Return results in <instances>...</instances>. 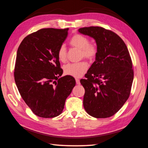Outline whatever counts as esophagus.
I'll list each match as a JSON object with an SVG mask.
<instances>
[{
    "mask_svg": "<svg viewBox=\"0 0 148 148\" xmlns=\"http://www.w3.org/2000/svg\"><path fill=\"white\" fill-rule=\"evenodd\" d=\"M76 84L77 85H79L80 84V82H79V79L76 78Z\"/></svg>",
    "mask_w": 148,
    "mask_h": 148,
    "instance_id": "34e87169",
    "label": "esophagus"
}]
</instances>
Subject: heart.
I'll list each match as a JSON object with an SVG mask.
<instances>
[{
	"label": "heart",
	"instance_id": "b5f03b06",
	"mask_svg": "<svg viewBox=\"0 0 148 148\" xmlns=\"http://www.w3.org/2000/svg\"><path fill=\"white\" fill-rule=\"evenodd\" d=\"M72 48L80 50L79 58H84L86 60L92 61L96 59L98 52L97 44L95 42H90L88 37L80 34H76L72 36L69 41ZM58 58L60 61L65 63L66 61L67 52L65 47L61 45L57 52ZM88 69L87 63L85 61L76 63H69L63 66L64 74L74 77H82Z\"/></svg>",
	"mask_w": 148,
	"mask_h": 148
}]
</instances>
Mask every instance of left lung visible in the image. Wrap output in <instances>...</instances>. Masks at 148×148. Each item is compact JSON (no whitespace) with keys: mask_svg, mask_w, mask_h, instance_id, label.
<instances>
[{"mask_svg":"<svg viewBox=\"0 0 148 148\" xmlns=\"http://www.w3.org/2000/svg\"><path fill=\"white\" fill-rule=\"evenodd\" d=\"M79 32L96 40L98 52L85 79L83 107L97 119L113 116L130 97L134 71L129 50L121 37L100 26L79 28Z\"/></svg>","mask_w":148,"mask_h":148,"instance_id":"1","label":"left lung"}]
</instances>
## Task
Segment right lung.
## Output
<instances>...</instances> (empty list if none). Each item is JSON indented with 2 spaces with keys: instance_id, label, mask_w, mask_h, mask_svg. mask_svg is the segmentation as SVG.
Here are the masks:
<instances>
[{
  "instance_id": "obj_1",
  "label": "right lung",
  "mask_w": 148,
  "mask_h": 148,
  "mask_svg": "<svg viewBox=\"0 0 148 148\" xmlns=\"http://www.w3.org/2000/svg\"><path fill=\"white\" fill-rule=\"evenodd\" d=\"M69 28H42L29 34L17 50L14 78L21 97L34 113L53 118L63 112L66 98L76 85L63 74L58 50Z\"/></svg>"
}]
</instances>
